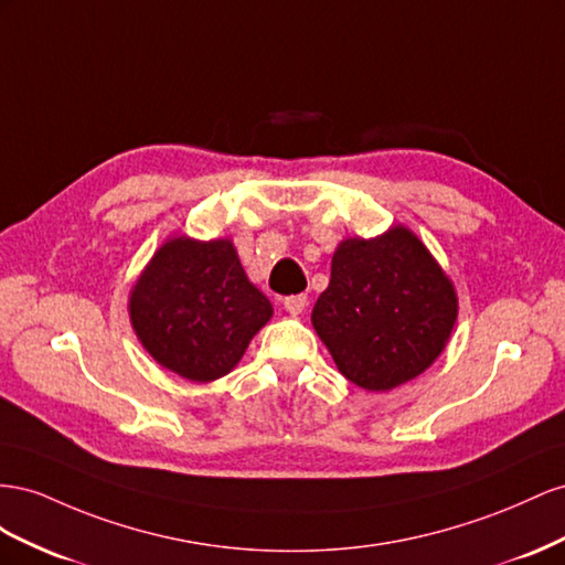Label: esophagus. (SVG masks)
Masks as SVG:
<instances>
[{
  "label": "esophagus",
  "instance_id": "obj_1",
  "mask_svg": "<svg viewBox=\"0 0 565 565\" xmlns=\"http://www.w3.org/2000/svg\"><path fill=\"white\" fill-rule=\"evenodd\" d=\"M284 308H286V312H291V315H300L305 308H308V296H286L284 298Z\"/></svg>",
  "mask_w": 565,
  "mask_h": 565
}]
</instances>
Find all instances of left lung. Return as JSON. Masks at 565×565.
Masks as SVG:
<instances>
[{
	"mask_svg": "<svg viewBox=\"0 0 565 565\" xmlns=\"http://www.w3.org/2000/svg\"><path fill=\"white\" fill-rule=\"evenodd\" d=\"M457 291L407 227L345 238L331 281L315 302L312 327L348 381L383 393L424 374L457 321Z\"/></svg>",
	"mask_w": 565,
	"mask_h": 565,
	"instance_id": "8db88e82",
	"label": "left lung"
}]
</instances>
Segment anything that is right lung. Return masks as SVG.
Segmentation results:
<instances>
[{
    "instance_id": "1",
    "label": "right lung",
    "mask_w": 565,
    "mask_h": 565,
    "mask_svg": "<svg viewBox=\"0 0 565 565\" xmlns=\"http://www.w3.org/2000/svg\"><path fill=\"white\" fill-rule=\"evenodd\" d=\"M271 312L230 238H168L130 291L132 329L143 350L196 383L230 374Z\"/></svg>"
}]
</instances>
